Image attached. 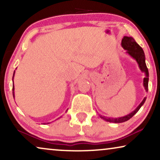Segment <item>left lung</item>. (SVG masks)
<instances>
[{"label": "left lung", "mask_w": 160, "mask_h": 160, "mask_svg": "<svg viewBox=\"0 0 160 160\" xmlns=\"http://www.w3.org/2000/svg\"><path fill=\"white\" fill-rule=\"evenodd\" d=\"M121 45L122 48H123L124 50H126V53L128 54L131 58H133L135 61H136L141 71L145 73V77L143 78V87L146 92H148V71L147 67H146L145 54H144L143 49L138 44L136 41H135V39L133 38L132 37L130 36H124V38H122V40ZM146 100V97L143 98L142 102L138 105V106L134 111L129 113V114L124 116V117L117 118H108L106 117H102V116H100V117L101 119H104L105 121L113 122V123H122V122H124L130 119V118H132L133 116L139 111L141 107L144 104Z\"/></svg>", "instance_id": "left-lung-1"}]
</instances>
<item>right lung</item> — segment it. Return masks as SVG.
I'll list each match as a JSON object with an SVG mask.
<instances>
[{
	"label": "right lung",
	"mask_w": 160,
	"mask_h": 160,
	"mask_svg": "<svg viewBox=\"0 0 160 160\" xmlns=\"http://www.w3.org/2000/svg\"><path fill=\"white\" fill-rule=\"evenodd\" d=\"M14 73H15V71H14V74H13V78H12V81H13V89H12V90H13V97H14Z\"/></svg>",
	"instance_id": "1"
}]
</instances>
